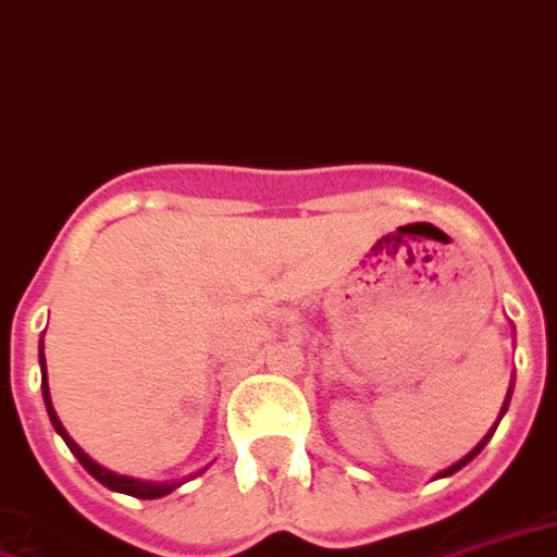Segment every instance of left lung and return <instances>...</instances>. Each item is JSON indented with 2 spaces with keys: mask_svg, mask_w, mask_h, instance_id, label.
<instances>
[{
  "mask_svg": "<svg viewBox=\"0 0 557 557\" xmlns=\"http://www.w3.org/2000/svg\"><path fill=\"white\" fill-rule=\"evenodd\" d=\"M510 388H513V385H510ZM507 400H510V395H507ZM507 400H505V407H502V416H505V412H507ZM502 416H498V421H502ZM495 428H498V424H495ZM495 428H493V430H490V433H486L484 440L478 442V445H474V448H472V450H469V454H466V457H462V460H457V462H454V466H448V469H445V472H440V474H436V478H448V474H454V472H460V469H462V466H466V462H472V460H474V457H478V454H481V448H484L486 442L493 440V433H495Z\"/></svg>",
  "mask_w": 557,
  "mask_h": 557,
  "instance_id": "8db88e82",
  "label": "left lung"
}]
</instances>
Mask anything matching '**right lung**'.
I'll use <instances>...</instances> for the list:
<instances>
[{"label":"right lung","instance_id":"obj_1","mask_svg":"<svg viewBox=\"0 0 557 557\" xmlns=\"http://www.w3.org/2000/svg\"><path fill=\"white\" fill-rule=\"evenodd\" d=\"M40 368H44V380H40V388H44V404H47V412H50L52 428H55V433H59L64 442H67V448L73 450V457L83 462L91 478H97L100 484L109 486V490H115V493L136 495V498H162V495H169L172 490H177V486H181L177 481H172V484H153V481H139V478L115 474V472H109V469H103V466H97V462L91 460V457H88V454H85V450L71 440V436H67V430L62 428V421H59L55 409H52L50 385H47V364H44V352H40Z\"/></svg>","mask_w":557,"mask_h":557}]
</instances>
